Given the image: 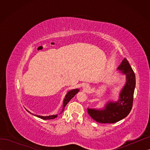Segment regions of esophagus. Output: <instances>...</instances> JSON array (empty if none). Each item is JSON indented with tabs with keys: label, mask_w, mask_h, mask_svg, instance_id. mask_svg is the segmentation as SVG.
I'll list each match as a JSON object with an SVG mask.
<instances>
[{
	"label": "esophagus",
	"mask_w": 150,
	"mask_h": 150,
	"mask_svg": "<svg viewBox=\"0 0 150 150\" xmlns=\"http://www.w3.org/2000/svg\"><path fill=\"white\" fill-rule=\"evenodd\" d=\"M83 88L84 90H88L89 89V85L88 84H84L83 86Z\"/></svg>",
	"instance_id": "obj_1"
}]
</instances>
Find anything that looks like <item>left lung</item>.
I'll list each match as a JSON object with an SVG mask.
<instances>
[{
  "mask_svg": "<svg viewBox=\"0 0 150 150\" xmlns=\"http://www.w3.org/2000/svg\"><path fill=\"white\" fill-rule=\"evenodd\" d=\"M117 69L126 76V82L121 91L118 101H109L103 110L88 108L89 116L100 123H115L122 120L129 115L133 107L136 84L134 72L126 58L122 60Z\"/></svg>",
  "mask_w": 150,
  "mask_h": 150,
  "instance_id": "8db88e82",
  "label": "left lung"
}]
</instances>
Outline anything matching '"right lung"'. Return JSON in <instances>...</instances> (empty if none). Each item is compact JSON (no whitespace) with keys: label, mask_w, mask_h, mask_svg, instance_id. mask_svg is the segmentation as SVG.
<instances>
[{"label":"right lung","mask_w":150,"mask_h":150,"mask_svg":"<svg viewBox=\"0 0 150 150\" xmlns=\"http://www.w3.org/2000/svg\"><path fill=\"white\" fill-rule=\"evenodd\" d=\"M79 91V90L78 89H72V90H70L69 92H68L66 96H65V98L64 99V101H63V105H62V111L61 113L62 112V111L64 110V108L65 106H66V104L69 102V101L71 100V99L73 98L75 95L78 93V92ZM28 111L29 113H30V114H32V113L30 112H29L28 110ZM60 113V114H61ZM33 115L35 116H37L38 117H39V118H41L42 120H51V119H54L56 118V117L57 116V115H51V116H39V115H34V114H32Z\"/></svg>","instance_id":"add662e5"}]
</instances>
